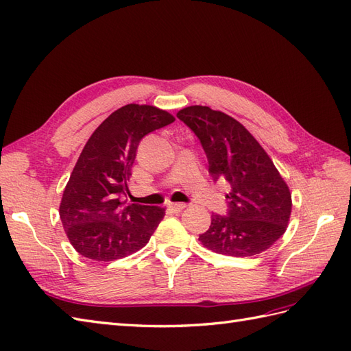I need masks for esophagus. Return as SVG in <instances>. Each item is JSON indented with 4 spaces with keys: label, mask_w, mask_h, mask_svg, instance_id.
Wrapping results in <instances>:
<instances>
[{
    "label": "esophagus",
    "mask_w": 351,
    "mask_h": 351,
    "mask_svg": "<svg viewBox=\"0 0 351 351\" xmlns=\"http://www.w3.org/2000/svg\"><path fill=\"white\" fill-rule=\"evenodd\" d=\"M169 208L172 209L173 212L179 213V212H182L186 208V204L185 203H169Z\"/></svg>",
    "instance_id": "esophagus-1"
}]
</instances>
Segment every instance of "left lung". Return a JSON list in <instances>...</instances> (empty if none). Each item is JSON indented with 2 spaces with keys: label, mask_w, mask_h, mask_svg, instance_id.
<instances>
[{
  "label": "left lung",
  "mask_w": 351,
  "mask_h": 351,
  "mask_svg": "<svg viewBox=\"0 0 351 351\" xmlns=\"http://www.w3.org/2000/svg\"><path fill=\"white\" fill-rule=\"evenodd\" d=\"M176 115L200 139L212 176L230 186L228 217L212 213L202 245L237 258L271 247L289 223L292 195L261 143L240 121L209 106H186Z\"/></svg>",
  "instance_id": "left-lung-1"
}]
</instances>
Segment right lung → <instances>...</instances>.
<instances>
[{
  "label": "right lung",
  "instance_id": "add662e5",
  "mask_svg": "<svg viewBox=\"0 0 351 351\" xmlns=\"http://www.w3.org/2000/svg\"><path fill=\"white\" fill-rule=\"evenodd\" d=\"M152 105L129 104L114 111L92 133L62 195L59 215L80 255L99 263L138 252L165 218L154 206L128 204V181L141 139L173 123Z\"/></svg>",
  "mask_w": 351,
  "mask_h": 351
}]
</instances>
